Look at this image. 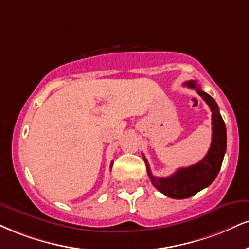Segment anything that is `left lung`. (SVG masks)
<instances>
[{
	"label": "left lung",
	"instance_id": "obj_1",
	"mask_svg": "<svg viewBox=\"0 0 249 249\" xmlns=\"http://www.w3.org/2000/svg\"><path fill=\"white\" fill-rule=\"evenodd\" d=\"M184 86L195 89L197 94L210 107L212 112V142L208 154L198 163L185 167V168H179L168 178L154 176L149 169L147 160L142 155L152 184L160 193L175 199L189 198L198 191L209 187L217 178L226 152V126L215 101L210 95L200 89L196 81H187L184 82Z\"/></svg>",
	"mask_w": 249,
	"mask_h": 249
}]
</instances>
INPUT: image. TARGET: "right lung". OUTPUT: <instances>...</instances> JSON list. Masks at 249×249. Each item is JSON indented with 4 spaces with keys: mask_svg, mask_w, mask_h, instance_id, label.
Returning <instances> with one entry per match:
<instances>
[{
    "mask_svg": "<svg viewBox=\"0 0 249 249\" xmlns=\"http://www.w3.org/2000/svg\"><path fill=\"white\" fill-rule=\"evenodd\" d=\"M112 163H113V162H111V167H112Z\"/></svg>",
    "mask_w": 249,
    "mask_h": 249,
    "instance_id": "add662e5",
    "label": "right lung"
}]
</instances>
